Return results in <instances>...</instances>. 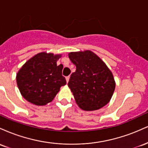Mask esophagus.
<instances>
[{
	"label": "esophagus",
	"instance_id": "esophagus-1",
	"mask_svg": "<svg viewBox=\"0 0 148 148\" xmlns=\"http://www.w3.org/2000/svg\"><path fill=\"white\" fill-rule=\"evenodd\" d=\"M69 78H70V76H67V77H66V81H67V83H68V82H69Z\"/></svg>",
	"mask_w": 148,
	"mask_h": 148
}]
</instances>
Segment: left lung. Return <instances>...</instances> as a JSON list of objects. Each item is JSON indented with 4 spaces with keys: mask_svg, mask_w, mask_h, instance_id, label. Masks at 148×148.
Returning <instances> with one entry per match:
<instances>
[{
    "mask_svg": "<svg viewBox=\"0 0 148 148\" xmlns=\"http://www.w3.org/2000/svg\"><path fill=\"white\" fill-rule=\"evenodd\" d=\"M68 56L76 67L68 86L79 108L92 111L106 106L114 92L115 81L105 62L90 50L70 52Z\"/></svg>",
    "mask_w": 148,
    "mask_h": 148,
    "instance_id": "obj_1",
    "label": "left lung"
}]
</instances>
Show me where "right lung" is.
I'll return each instance as SVG.
<instances>
[{"instance_id": "add662e5", "label": "right lung", "mask_w": 148, "mask_h": 148, "mask_svg": "<svg viewBox=\"0 0 148 148\" xmlns=\"http://www.w3.org/2000/svg\"><path fill=\"white\" fill-rule=\"evenodd\" d=\"M61 54L41 52L21 67L16 74V84L21 95L28 102L45 106L52 101L61 86L66 84L62 75L63 65H57Z\"/></svg>"}]
</instances>
